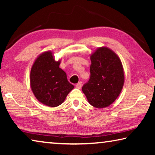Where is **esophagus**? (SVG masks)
<instances>
[{
  "instance_id": "obj_1",
  "label": "esophagus",
  "mask_w": 155,
  "mask_h": 155,
  "mask_svg": "<svg viewBox=\"0 0 155 155\" xmlns=\"http://www.w3.org/2000/svg\"><path fill=\"white\" fill-rule=\"evenodd\" d=\"M76 87H77V88L78 89H81V87H82V82H78L77 85H76Z\"/></svg>"
}]
</instances>
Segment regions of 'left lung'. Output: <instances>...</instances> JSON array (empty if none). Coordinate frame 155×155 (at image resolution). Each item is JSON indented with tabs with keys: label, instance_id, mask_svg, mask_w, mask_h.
I'll return each mask as SVG.
<instances>
[{
	"label": "left lung",
	"instance_id": "8db88e82",
	"mask_svg": "<svg viewBox=\"0 0 155 155\" xmlns=\"http://www.w3.org/2000/svg\"><path fill=\"white\" fill-rule=\"evenodd\" d=\"M90 78L82 91L91 106L105 108L117 98L124 83L120 57L108 47L97 48L90 55Z\"/></svg>",
	"mask_w": 155,
	"mask_h": 155
}]
</instances>
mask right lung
Returning <instances> with one entry per match:
<instances>
[{"mask_svg":"<svg viewBox=\"0 0 155 155\" xmlns=\"http://www.w3.org/2000/svg\"><path fill=\"white\" fill-rule=\"evenodd\" d=\"M61 60L55 61L51 51L40 54L34 61L30 73V85L39 102L51 107L64 103L74 86L59 68Z\"/></svg>","mask_w":155,"mask_h":155,"instance_id":"right-lung-1","label":"right lung"}]
</instances>
